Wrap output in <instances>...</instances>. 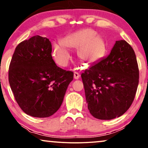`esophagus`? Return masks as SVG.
<instances>
[{"instance_id": "1", "label": "esophagus", "mask_w": 148, "mask_h": 148, "mask_svg": "<svg viewBox=\"0 0 148 148\" xmlns=\"http://www.w3.org/2000/svg\"><path fill=\"white\" fill-rule=\"evenodd\" d=\"M80 77V75L78 73L75 72L74 73V79H78Z\"/></svg>"}]
</instances>
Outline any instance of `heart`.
Instances as JSON below:
<instances>
[{
  "label": "heart",
  "mask_w": 148,
  "mask_h": 148,
  "mask_svg": "<svg viewBox=\"0 0 148 148\" xmlns=\"http://www.w3.org/2000/svg\"><path fill=\"white\" fill-rule=\"evenodd\" d=\"M69 47L77 48L78 57L89 65L98 62L106 53L104 38L89 28L69 34L63 38V41L53 42V56L59 65H68L71 58Z\"/></svg>",
  "instance_id": "heart-1"
}]
</instances>
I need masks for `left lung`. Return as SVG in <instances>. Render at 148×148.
I'll return each instance as SVG.
<instances>
[{
  "label": "left lung",
  "instance_id": "8db88e82",
  "mask_svg": "<svg viewBox=\"0 0 148 148\" xmlns=\"http://www.w3.org/2000/svg\"><path fill=\"white\" fill-rule=\"evenodd\" d=\"M88 110L95 118L111 120L129 108L139 84V69L132 47L117 40L107 57L82 74Z\"/></svg>",
  "mask_w": 148,
  "mask_h": 148
}]
</instances>
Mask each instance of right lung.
I'll return each instance as SVG.
<instances>
[{
	"label": "right lung",
	"instance_id": "1",
	"mask_svg": "<svg viewBox=\"0 0 148 148\" xmlns=\"http://www.w3.org/2000/svg\"><path fill=\"white\" fill-rule=\"evenodd\" d=\"M52 44L35 36L16 47L9 82L17 104L26 114L38 118L54 114L61 106L73 73L58 67L52 57Z\"/></svg>",
	"mask_w": 148,
	"mask_h": 148
}]
</instances>
